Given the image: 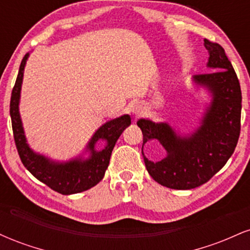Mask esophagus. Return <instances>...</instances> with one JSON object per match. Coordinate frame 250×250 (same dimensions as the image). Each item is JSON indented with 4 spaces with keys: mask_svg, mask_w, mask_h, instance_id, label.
<instances>
[{
    "mask_svg": "<svg viewBox=\"0 0 250 250\" xmlns=\"http://www.w3.org/2000/svg\"><path fill=\"white\" fill-rule=\"evenodd\" d=\"M133 111L135 114H136V115H139V114H141L142 113V107L140 104H136L134 107V109H133Z\"/></svg>",
    "mask_w": 250,
    "mask_h": 250,
    "instance_id": "34e87169",
    "label": "esophagus"
}]
</instances>
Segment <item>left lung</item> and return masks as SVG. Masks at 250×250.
Segmentation results:
<instances>
[{"mask_svg":"<svg viewBox=\"0 0 250 250\" xmlns=\"http://www.w3.org/2000/svg\"><path fill=\"white\" fill-rule=\"evenodd\" d=\"M205 45L209 51L208 67L216 70L194 77L214 94L202 125L191 136L180 137L166 123L137 121L143 145L156 139L168 151L167 159L156 163L143 155L149 175L167 188L186 190L208 182L226 165L239 141L242 108L239 79L219 43L205 39Z\"/></svg>","mask_w":250,"mask_h":250,"instance_id":"1","label":"left lung"}]
</instances>
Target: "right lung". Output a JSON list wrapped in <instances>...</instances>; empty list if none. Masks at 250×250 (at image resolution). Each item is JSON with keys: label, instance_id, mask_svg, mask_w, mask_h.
<instances>
[{"label": "right lung", "instance_id": "1", "mask_svg": "<svg viewBox=\"0 0 250 250\" xmlns=\"http://www.w3.org/2000/svg\"><path fill=\"white\" fill-rule=\"evenodd\" d=\"M28 54L24 55L20 65L15 85L11 91L10 99V116L13 127L14 140L17 153L22 163L37 180L41 181L50 189L62 195H70L88 190L96 186L103 179L105 169L108 168L110 155L115 143L122 131L130 125V116L123 115L111 120L103 125L89 143L88 148L91 150V157L87 161H70L68 163H54L45 157L34 154L25 143V137L22 128L21 119L19 114V101L21 93L22 79ZM102 138L107 141V146L101 152H95L93 145L97 139Z\"/></svg>", "mask_w": 250, "mask_h": 250}]
</instances>
